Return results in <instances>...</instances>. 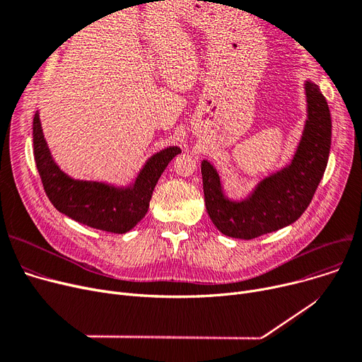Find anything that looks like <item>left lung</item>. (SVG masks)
I'll return each mask as SVG.
<instances>
[{"instance_id":"1","label":"left lung","mask_w":362,"mask_h":362,"mask_svg":"<svg viewBox=\"0 0 362 362\" xmlns=\"http://www.w3.org/2000/svg\"><path fill=\"white\" fill-rule=\"evenodd\" d=\"M307 120L289 165L262 179L245 199L224 194L216 167L201 163L206 213L217 229L230 238L254 239L296 221L310 205L325 175L332 145V117L320 88L305 81Z\"/></svg>"}]
</instances>
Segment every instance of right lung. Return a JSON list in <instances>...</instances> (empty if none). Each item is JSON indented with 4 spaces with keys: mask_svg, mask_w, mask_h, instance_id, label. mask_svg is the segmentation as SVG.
<instances>
[{
    "mask_svg": "<svg viewBox=\"0 0 362 362\" xmlns=\"http://www.w3.org/2000/svg\"><path fill=\"white\" fill-rule=\"evenodd\" d=\"M182 149L168 146L146 160L135 182L114 186L104 182L73 179L51 156L40 120L33 117V156L45 194L60 213L93 229L126 233L146 214L154 187L163 171Z\"/></svg>",
    "mask_w": 362,
    "mask_h": 362,
    "instance_id": "obj_1",
    "label": "right lung"
}]
</instances>
